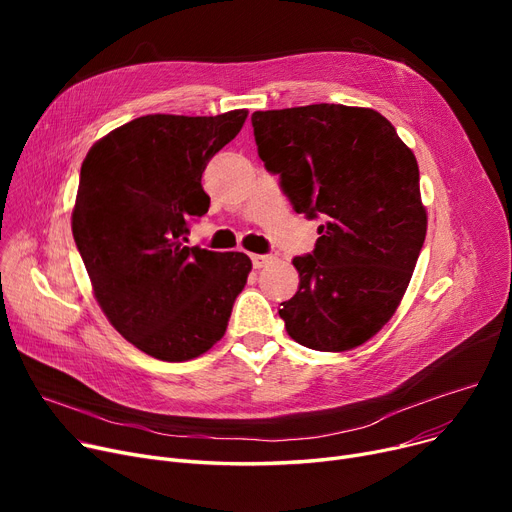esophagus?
<instances>
[{
  "label": "esophagus",
  "mask_w": 512,
  "mask_h": 512,
  "mask_svg": "<svg viewBox=\"0 0 512 512\" xmlns=\"http://www.w3.org/2000/svg\"><path fill=\"white\" fill-rule=\"evenodd\" d=\"M274 257L270 255H251V261H253V267L255 270H261V267H265L267 263H272Z\"/></svg>",
  "instance_id": "obj_1"
}]
</instances>
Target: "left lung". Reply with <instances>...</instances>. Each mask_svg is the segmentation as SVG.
<instances>
[{
  "mask_svg": "<svg viewBox=\"0 0 512 512\" xmlns=\"http://www.w3.org/2000/svg\"><path fill=\"white\" fill-rule=\"evenodd\" d=\"M251 122L294 211L324 218L315 251L292 259L301 282L278 309L286 332L313 351H351L392 319L423 247L415 153L369 107L313 103Z\"/></svg>",
  "mask_w": 512,
  "mask_h": 512,
  "instance_id": "8db88e82",
  "label": "left lung"
}]
</instances>
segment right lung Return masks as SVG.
Listing matches in <instances>:
<instances>
[{"mask_svg": "<svg viewBox=\"0 0 512 512\" xmlns=\"http://www.w3.org/2000/svg\"><path fill=\"white\" fill-rule=\"evenodd\" d=\"M249 112L149 114L107 132L80 168L72 236L107 321L145 355L180 363L220 342L251 259L186 247L207 161Z\"/></svg>", "mask_w": 512, "mask_h": 512, "instance_id": "add662e5", "label": "right lung"}]
</instances>
